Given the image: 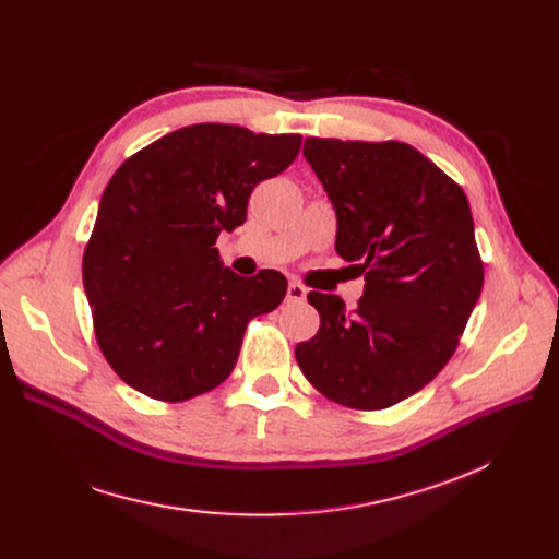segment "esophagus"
I'll return each instance as SVG.
<instances>
[{
	"label": "esophagus",
	"instance_id": "34e87169",
	"mask_svg": "<svg viewBox=\"0 0 559 559\" xmlns=\"http://www.w3.org/2000/svg\"><path fill=\"white\" fill-rule=\"evenodd\" d=\"M306 295H308V289L301 283L292 281L287 285V304H301V301H306Z\"/></svg>",
	"mask_w": 559,
	"mask_h": 559
}]
</instances>
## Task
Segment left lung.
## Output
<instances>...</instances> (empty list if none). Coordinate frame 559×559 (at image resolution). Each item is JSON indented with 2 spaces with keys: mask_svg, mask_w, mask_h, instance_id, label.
Masks as SVG:
<instances>
[{
  "mask_svg": "<svg viewBox=\"0 0 559 559\" xmlns=\"http://www.w3.org/2000/svg\"><path fill=\"white\" fill-rule=\"evenodd\" d=\"M304 156L337 217L335 251L365 274L354 312L310 292L319 331L295 356L335 403L383 409L444 369L483 289L462 188L405 142L306 138Z\"/></svg>",
  "mask_w": 559,
  "mask_h": 559,
  "instance_id": "8db88e82",
  "label": "left lung"
}]
</instances>
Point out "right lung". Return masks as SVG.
<instances>
[{
  "instance_id": "add662e5",
  "label": "right lung",
  "mask_w": 559,
  "mask_h": 559,
  "mask_svg": "<svg viewBox=\"0 0 559 559\" xmlns=\"http://www.w3.org/2000/svg\"><path fill=\"white\" fill-rule=\"evenodd\" d=\"M301 135L192 124L144 146L108 181L83 287L108 365L167 403L215 390L240 356L249 319L278 308L274 270L233 274L215 247L245 224L253 188L289 167Z\"/></svg>"
}]
</instances>
